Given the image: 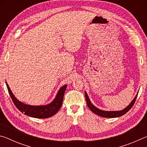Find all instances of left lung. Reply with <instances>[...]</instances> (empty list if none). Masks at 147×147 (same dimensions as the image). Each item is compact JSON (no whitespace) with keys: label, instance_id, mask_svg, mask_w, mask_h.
Here are the masks:
<instances>
[{"label":"left lung","instance_id":"left-lung-1","mask_svg":"<svg viewBox=\"0 0 147 147\" xmlns=\"http://www.w3.org/2000/svg\"><path fill=\"white\" fill-rule=\"evenodd\" d=\"M138 93H137L136 96L134 97L132 101L131 102L130 104H129V105L126 107V108H125L123 109H122V110H120V111H104V110H102V109L97 108L96 107L94 106L93 104L91 102V101L89 98L88 94H87L86 91H85L86 102H87V105H88V106L89 107V108L94 113L96 114V115H98L100 117H107V118L118 117H121L127 113L128 111L131 108V107L134 106V103H135V101L136 100L137 96H138Z\"/></svg>","mask_w":147,"mask_h":147}]
</instances>
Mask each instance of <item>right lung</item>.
I'll list each match as a JSON object with an SVG mask.
<instances>
[{"label":"right lung","mask_w":147,"mask_h":147,"mask_svg":"<svg viewBox=\"0 0 147 147\" xmlns=\"http://www.w3.org/2000/svg\"><path fill=\"white\" fill-rule=\"evenodd\" d=\"M6 84L9 95L17 109L24 115L30 116L31 117L39 119L49 118L50 117L55 115L58 112L61 107L65 91L67 86V85H64L60 88L57 93L56 97L51 103L43 106H32L19 101L12 93L8 84H7V82H6Z\"/></svg>","instance_id":"add662e5"}]
</instances>
